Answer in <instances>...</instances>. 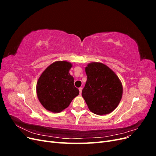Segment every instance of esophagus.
<instances>
[{"label": "esophagus", "instance_id": "esophagus-1", "mask_svg": "<svg viewBox=\"0 0 156 156\" xmlns=\"http://www.w3.org/2000/svg\"><path fill=\"white\" fill-rule=\"evenodd\" d=\"M82 88L81 87H80L79 88V94H80V95H81V92H82Z\"/></svg>", "mask_w": 156, "mask_h": 156}]
</instances>
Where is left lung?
<instances>
[{"mask_svg":"<svg viewBox=\"0 0 156 156\" xmlns=\"http://www.w3.org/2000/svg\"><path fill=\"white\" fill-rule=\"evenodd\" d=\"M87 81L82 96L94 114H109L119 105L123 87L119 77L105 64L91 62L85 68Z\"/></svg>","mask_w":156,"mask_h":156,"instance_id":"left-lung-1","label":"left lung"}]
</instances>
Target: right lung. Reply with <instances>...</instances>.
Here are the masks:
<instances>
[{
    "label": "right lung",
    "instance_id": "1",
    "mask_svg": "<svg viewBox=\"0 0 156 156\" xmlns=\"http://www.w3.org/2000/svg\"><path fill=\"white\" fill-rule=\"evenodd\" d=\"M72 67V63L68 61H56L41 74L36 84V94L46 110L60 112L79 95L74 78L69 74Z\"/></svg>",
    "mask_w": 156,
    "mask_h": 156
}]
</instances>
